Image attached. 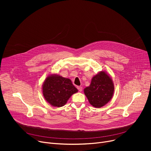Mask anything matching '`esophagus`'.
<instances>
[{"instance_id":"34e87169","label":"esophagus","mask_w":151,"mask_h":151,"mask_svg":"<svg viewBox=\"0 0 151 151\" xmlns=\"http://www.w3.org/2000/svg\"><path fill=\"white\" fill-rule=\"evenodd\" d=\"M77 89H78V91H80V92H81L82 90H83V88H82L81 86H78L77 87Z\"/></svg>"}]
</instances>
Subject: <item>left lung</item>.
Returning a JSON list of instances; mask_svg holds the SVG:
<instances>
[{"instance_id":"left-lung-1","label":"left lung","mask_w":151,"mask_h":151,"mask_svg":"<svg viewBox=\"0 0 151 151\" xmlns=\"http://www.w3.org/2000/svg\"><path fill=\"white\" fill-rule=\"evenodd\" d=\"M114 92L112 78L106 71H101L94 75L89 86L84 89V93L89 104L95 108H101L111 100Z\"/></svg>"}]
</instances>
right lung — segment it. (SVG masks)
<instances>
[{
  "instance_id": "right-lung-1",
  "label": "right lung",
  "mask_w": 151,
  "mask_h": 151,
  "mask_svg": "<svg viewBox=\"0 0 151 151\" xmlns=\"http://www.w3.org/2000/svg\"><path fill=\"white\" fill-rule=\"evenodd\" d=\"M78 91L69 78L55 73L47 76L42 84L43 97L54 107L64 106L70 97Z\"/></svg>"
}]
</instances>
